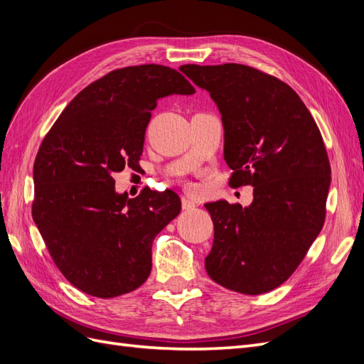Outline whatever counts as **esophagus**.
<instances>
[{
  "label": "esophagus",
  "instance_id": "34e87169",
  "mask_svg": "<svg viewBox=\"0 0 364 364\" xmlns=\"http://www.w3.org/2000/svg\"><path fill=\"white\" fill-rule=\"evenodd\" d=\"M182 208L185 209V211H191V209L196 208V202H193L191 199H188V197H182Z\"/></svg>",
  "mask_w": 364,
  "mask_h": 364
}]
</instances>
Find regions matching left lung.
Masks as SVG:
<instances>
[{
	"label": "left lung",
	"mask_w": 364,
	"mask_h": 364,
	"mask_svg": "<svg viewBox=\"0 0 364 364\" xmlns=\"http://www.w3.org/2000/svg\"><path fill=\"white\" fill-rule=\"evenodd\" d=\"M181 71L222 115L229 183L253 186L249 206L205 203L214 223L206 272L229 290L267 293L290 278L325 222L331 167L321 130L277 77L240 63Z\"/></svg>",
	"instance_id": "1"
}]
</instances>
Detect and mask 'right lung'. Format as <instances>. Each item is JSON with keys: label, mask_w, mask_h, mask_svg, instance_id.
<instances>
[{"label": "right lung", "mask_w": 364, "mask_h": 364, "mask_svg": "<svg viewBox=\"0 0 364 364\" xmlns=\"http://www.w3.org/2000/svg\"><path fill=\"white\" fill-rule=\"evenodd\" d=\"M194 92L164 65L115 70L77 94L43 138L33 165L31 214L75 289L106 299L149 278L153 240L178 217L181 199L171 190L129 199L115 191L112 176L138 167L159 98Z\"/></svg>", "instance_id": "add662e5"}]
</instances>
